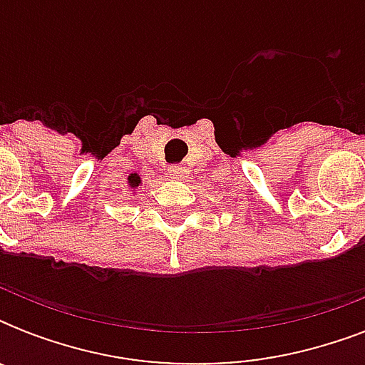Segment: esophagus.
I'll return each instance as SVG.
<instances>
[{
  "label": "esophagus",
  "mask_w": 365,
  "mask_h": 365,
  "mask_svg": "<svg viewBox=\"0 0 365 365\" xmlns=\"http://www.w3.org/2000/svg\"><path fill=\"white\" fill-rule=\"evenodd\" d=\"M168 174H170V178H176V180H185L189 176V168L183 165H174L170 166Z\"/></svg>",
  "instance_id": "1"
}]
</instances>
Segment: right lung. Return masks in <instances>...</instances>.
I'll return each mask as SVG.
<instances>
[{
  "mask_svg": "<svg viewBox=\"0 0 365 365\" xmlns=\"http://www.w3.org/2000/svg\"><path fill=\"white\" fill-rule=\"evenodd\" d=\"M140 183H142V180H140L138 174H130V176H128V187L130 189H136Z\"/></svg>",
  "mask_w": 365,
  "mask_h": 365,
  "instance_id": "1",
  "label": "right lung"
}]
</instances>
